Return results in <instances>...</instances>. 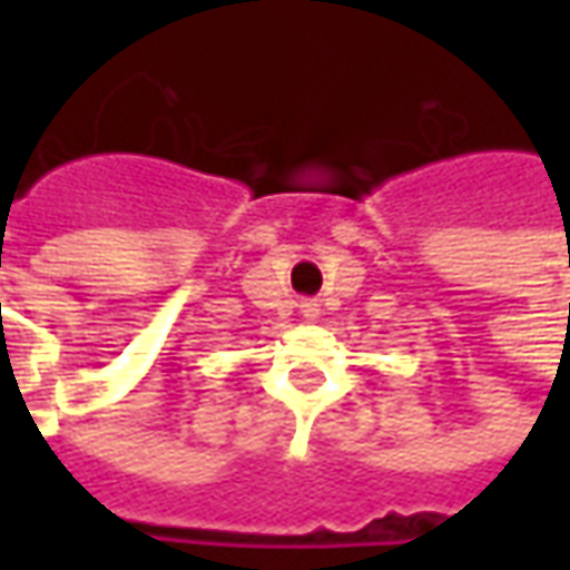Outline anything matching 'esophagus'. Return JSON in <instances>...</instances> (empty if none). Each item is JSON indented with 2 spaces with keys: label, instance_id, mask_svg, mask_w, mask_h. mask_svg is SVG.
<instances>
[{
  "label": "esophagus",
  "instance_id": "34e87169",
  "mask_svg": "<svg viewBox=\"0 0 570 570\" xmlns=\"http://www.w3.org/2000/svg\"><path fill=\"white\" fill-rule=\"evenodd\" d=\"M302 311H305V317H314V314H317V308H314V305H302Z\"/></svg>",
  "mask_w": 570,
  "mask_h": 570
}]
</instances>
